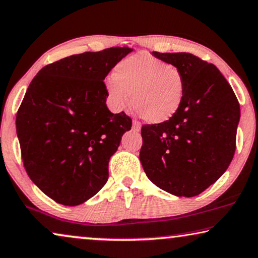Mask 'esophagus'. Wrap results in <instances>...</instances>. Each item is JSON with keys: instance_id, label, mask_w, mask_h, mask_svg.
<instances>
[{"instance_id": "esophagus-1", "label": "esophagus", "mask_w": 258, "mask_h": 258, "mask_svg": "<svg viewBox=\"0 0 258 258\" xmlns=\"http://www.w3.org/2000/svg\"><path fill=\"white\" fill-rule=\"evenodd\" d=\"M133 130L134 132H140L141 130V124L137 121L133 122Z\"/></svg>"}]
</instances>
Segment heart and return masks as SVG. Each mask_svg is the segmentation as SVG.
Returning <instances> with one entry per match:
<instances>
[{
    "label": "heart",
    "instance_id": "heart-1",
    "mask_svg": "<svg viewBox=\"0 0 258 258\" xmlns=\"http://www.w3.org/2000/svg\"><path fill=\"white\" fill-rule=\"evenodd\" d=\"M108 100L115 110L128 107L143 121L158 124L170 119L184 101L186 81L183 72L148 52H140L116 66L105 81Z\"/></svg>",
    "mask_w": 258,
    "mask_h": 258
}]
</instances>
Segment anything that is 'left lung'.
<instances>
[{"label": "left lung", "instance_id": "1", "mask_svg": "<svg viewBox=\"0 0 258 258\" xmlns=\"http://www.w3.org/2000/svg\"><path fill=\"white\" fill-rule=\"evenodd\" d=\"M153 55L182 70L186 91L170 119L142 126L141 163L158 188L175 196H196L224 174L234 157L239 103L211 63L189 52Z\"/></svg>", "mask_w": 258, "mask_h": 258}]
</instances>
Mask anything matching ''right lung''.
<instances>
[{
	"mask_svg": "<svg viewBox=\"0 0 258 258\" xmlns=\"http://www.w3.org/2000/svg\"><path fill=\"white\" fill-rule=\"evenodd\" d=\"M132 51L68 56L43 67L28 87L16 115L21 155L31 181L55 202L79 206L107 183L109 160L132 118L109 110L103 80Z\"/></svg>",
	"mask_w": 258,
	"mask_h": 258,
	"instance_id": "obj_1",
	"label": "right lung"
}]
</instances>
